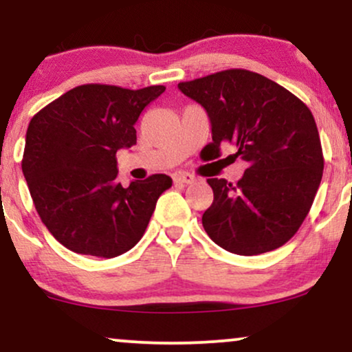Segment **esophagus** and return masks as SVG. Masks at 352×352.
<instances>
[{
  "instance_id": "obj_1",
  "label": "esophagus",
  "mask_w": 352,
  "mask_h": 352,
  "mask_svg": "<svg viewBox=\"0 0 352 352\" xmlns=\"http://www.w3.org/2000/svg\"><path fill=\"white\" fill-rule=\"evenodd\" d=\"M173 182H175V184H182V185L193 184V182H195V177L188 172H177V173H173Z\"/></svg>"
}]
</instances>
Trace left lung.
Returning <instances> with one entry per match:
<instances>
[{
  "label": "left lung",
  "mask_w": 352,
  "mask_h": 352,
  "mask_svg": "<svg viewBox=\"0 0 352 352\" xmlns=\"http://www.w3.org/2000/svg\"><path fill=\"white\" fill-rule=\"evenodd\" d=\"M207 111L212 142L236 147L246 162L236 184L208 179L213 204L201 217L205 232L230 253L252 256L280 248L308 215L322 179L321 140L302 100L274 80L246 69H227L180 82Z\"/></svg>",
  "instance_id": "8db88e82"
}]
</instances>
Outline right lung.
Segmentation results:
<instances>
[{
	"instance_id": "right-lung-1",
	"label": "right lung",
	"mask_w": 352,
	"mask_h": 352,
	"mask_svg": "<svg viewBox=\"0 0 352 352\" xmlns=\"http://www.w3.org/2000/svg\"><path fill=\"white\" fill-rule=\"evenodd\" d=\"M164 86L84 84L52 100L28 125L23 173L51 235L71 252L114 258L137 245L172 179L155 173L122 187L119 148L137 142L134 124Z\"/></svg>"
}]
</instances>
